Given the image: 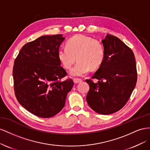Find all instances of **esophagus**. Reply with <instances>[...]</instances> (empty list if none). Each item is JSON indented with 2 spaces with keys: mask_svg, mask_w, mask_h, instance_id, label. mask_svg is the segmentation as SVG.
I'll return each mask as SVG.
<instances>
[{
  "mask_svg": "<svg viewBox=\"0 0 150 150\" xmlns=\"http://www.w3.org/2000/svg\"><path fill=\"white\" fill-rule=\"evenodd\" d=\"M74 81V83H79L82 82V80L80 79H78V78H75Z\"/></svg>",
  "mask_w": 150,
  "mask_h": 150,
  "instance_id": "34e87169",
  "label": "esophagus"
}]
</instances>
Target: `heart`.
Returning a JSON list of instances; mask_svg holds the SVG:
<instances>
[{
    "instance_id": "heart-1",
    "label": "heart",
    "mask_w": 150,
    "mask_h": 150,
    "mask_svg": "<svg viewBox=\"0 0 150 150\" xmlns=\"http://www.w3.org/2000/svg\"><path fill=\"white\" fill-rule=\"evenodd\" d=\"M58 58L63 67L70 69L75 62H78L70 71L74 76H83L92 69L99 67L104 58L103 45L92 38L82 35L71 37L67 42V47L58 50Z\"/></svg>"
}]
</instances>
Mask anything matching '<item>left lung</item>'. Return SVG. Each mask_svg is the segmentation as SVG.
<instances>
[{
    "mask_svg": "<svg viewBox=\"0 0 150 150\" xmlns=\"http://www.w3.org/2000/svg\"><path fill=\"white\" fill-rule=\"evenodd\" d=\"M104 58L92 79H87L90 89L86 97L91 108L108 115L121 109L129 100L137 82L134 54L116 36L108 35L102 41Z\"/></svg>",
    "mask_w": 150,
    "mask_h": 150,
    "instance_id": "obj_1",
    "label": "left lung"
}]
</instances>
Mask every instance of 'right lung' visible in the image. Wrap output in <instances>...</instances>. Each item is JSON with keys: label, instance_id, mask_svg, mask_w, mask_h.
Returning a JSON list of instances; mask_svg holds the SVG:
<instances>
[{"label": "right lung", "instance_id": "add662e5", "mask_svg": "<svg viewBox=\"0 0 150 150\" xmlns=\"http://www.w3.org/2000/svg\"><path fill=\"white\" fill-rule=\"evenodd\" d=\"M65 40L62 35L42 36L24 45L13 67L17 100L29 112L42 118L54 116L65 104L74 81L61 67L58 50Z\"/></svg>", "mask_w": 150, "mask_h": 150}]
</instances>
